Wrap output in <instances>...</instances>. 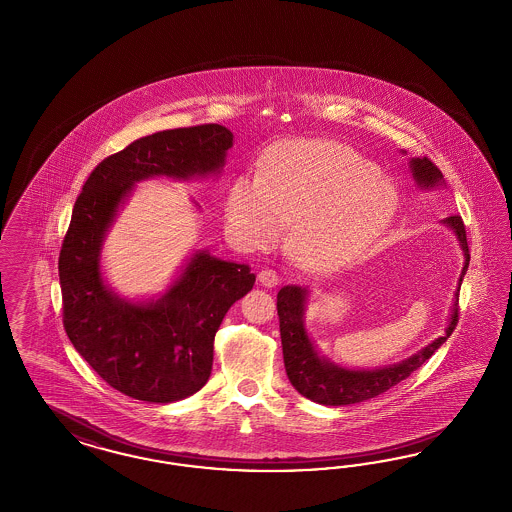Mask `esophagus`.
I'll return each mask as SVG.
<instances>
[{"mask_svg":"<svg viewBox=\"0 0 512 512\" xmlns=\"http://www.w3.org/2000/svg\"><path fill=\"white\" fill-rule=\"evenodd\" d=\"M257 278H259V283H261L263 287H276V285L280 283L278 274H276L274 270H270V268H263Z\"/></svg>","mask_w":512,"mask_h":512,"instance_id":"1","label":"esophagus"}]
</instances>
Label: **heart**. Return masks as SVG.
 <instances>
[{
  "mask_svg": "<svg viewBox=\"0 0 512 512\" xmlns=\"http://www.w3.org/2000/svg\"><path fill=\"white\" fill-rule=\"evenodd\" d=\"M399 210L397 185L350 147L285 141L266 157L263 177L240 176L227 198L230 234L251 249L276 246L304 268L329 270L361 257Z\"/></svg>",
  "mask_w": 512,
  "mask_h": 512,
  "instance_id": "heart-1",
  "label": "heart"
}]
</instances>
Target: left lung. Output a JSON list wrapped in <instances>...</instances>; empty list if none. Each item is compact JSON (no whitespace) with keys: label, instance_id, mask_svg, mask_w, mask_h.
Masks as SVG:
<instances>
[{"label":"left lung","instance_id":"obj_1","mask_svg":"<svg viewBox=\"0 0 512 512\" xmlns=\"http://www.w3.org/2000/svg\"><path fill=\"white\" fill-rule=\"evenodd\" d=\"M406 155V151H401ZM410 174L414 183L422 191L444 189V177L441 170L427 159L414 157L408 159ZM442 225L450 230L458 240L463 253V268L459 274L458 287L454 293V302L450 306V316L446 321L444 335L431 340L422 350L412 353L403 361L378 367V369H350L331 361L327 355L319 352L316 342L306 329V308L310 299V289L300 285H285L278 293V316H280V335H282L283 363L285 372L293 388L306 399L325 406L355 405L369 401L372 397L388 391L389 388L403 382L418 367L441 348L446 338L452 335L458 323V295L465 272L469 268V247L465 227L459 215L442 219Z\"/></svg>","mask_w":512,"mask_h":512}]
</instances>
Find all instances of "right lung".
<instances>
[{
  "label": "right lung",
  "mask_w": 512,
  "mask_h": 512,
  "mask_svg": "<svg viewBox=\"0 0 512 512\" xmlns=\"http://www.w3.org/2000/svg\"><path fill=\"white\" fill-rule=\"evenodd\" d=\"M232 143L221 124L145 136L102 160L73 206L58 259L64 327L98 376L132 399L174 403L208 382L215 333L230 306L253 289L255 274L246 263L194 249L162 293L128 299L104 276L107 232L138 183L217 179Z\"/></svg>",
  "instance_id": "right-lung-1"
}]
</instances>
